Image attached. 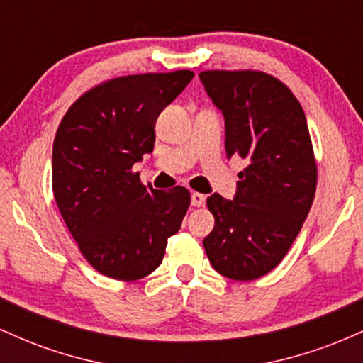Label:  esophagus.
I'll list each match as a JSON object with an SVG mask.
<instances>
[{"mask_svg": "<svg viewBox=\"0 0 363 363\" xmlns=\"http://www.w3.org/2000/svg\"><path fill=\"white\" fill-rule=\"evenodd\" d=\"M206 203V196L201 193H193L191 194V205L199 208V206H205Z\"/></svg>", "mask_w": 363, "mask_h": 363, "instance_id": "esophagus-1", "label": "esophagus"}]
</instances>
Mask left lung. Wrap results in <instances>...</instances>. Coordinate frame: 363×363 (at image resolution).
I'll return each mask as SVG.
<instances>
[{
    "label": "left lung",
    "instance_id": "left-lung-1",
    "mask_svg": "<svg viewBox=\"0 0 363 363\" xmlns=\"http://www.w3.org/2000/svg\"><path fill=\"white\" fill-rule=\"evenodd\" d=\"M225 118L227 157L247 160L235 198L211 194L215 227L203 245L211 266L237 281L280 264L309 213L318 164L306 114L285 83L254 69L199 73Z\"/></svg>",
    "mask_w": 363,
    "mask_h": 363
}]
</instances>
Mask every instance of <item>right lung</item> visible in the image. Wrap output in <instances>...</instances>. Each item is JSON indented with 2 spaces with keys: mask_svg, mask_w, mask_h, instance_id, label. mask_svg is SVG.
<instances>
[{
  "mask_svg": "<svg viewBox=\"0 0 363 363\" xmlns=\"http://www.w3.org/2000/svg\"><path fill=\"white\" fill-rule=\"evenodd\" d=\"M189 69L111 78L66 111L52 147V193L78 249L99 273L135 281L155 272L191 194L143 186L133 165L152 153L158 114Z\"/></svg>",
  "mask_w": 363,
  "mask_h": 363,
  "instance_id": "add662e5",
  "label": "right lung"
}]
</instances>
